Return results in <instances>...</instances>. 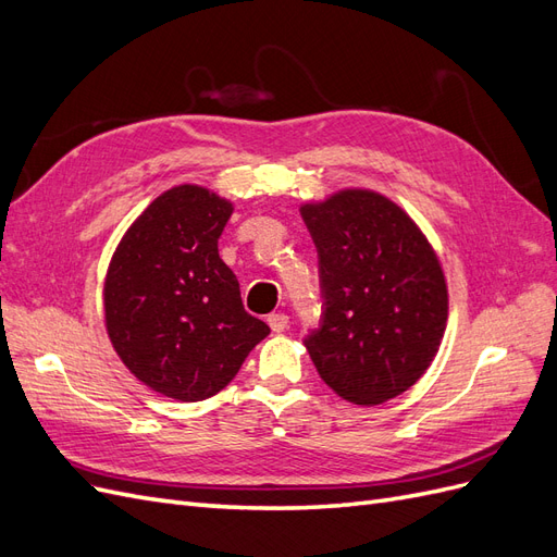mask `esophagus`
<instances>
[{
  "label": "esophagus",
  "instance_id": "34e87169",
  "mask_svg": "<svg viewBox=\"0 0 557 557\" xmlns=\"http://www.w3.org/2000/svg\"><path fill=\"white\" fill-rule=\"evenodd\" d=\"M267 323H269V327H272L274 332H283L285 327H288V315L285 313H272L267 318Z\"/></svg>",
  "mask_w": 557,
  "mask_h": 557
}]
</instances>
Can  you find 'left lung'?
<instances>
[{
    "mask_svg": "<svg viewBox=\"0 0 557 557\" xmlns=\"http://www.w3.org/2000/svg\"><path fill=\"white\" fill-rule=\"evenodd\" d=\"M299 211L318 250L323 313L305 346L320 379L356 404L409 391L446 330L436 252L395 201L372 190H342Z\"/></svg>",
    "mask_w": 557,
    "mask_h": 557,
    "instance_id": "8db88e82",
    "label": "left lung"
}]
</instances>
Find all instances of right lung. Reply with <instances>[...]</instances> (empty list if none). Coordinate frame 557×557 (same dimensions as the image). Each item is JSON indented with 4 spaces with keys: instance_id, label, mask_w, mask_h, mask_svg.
<instances>
[{
    "instance_id": "1",
    "label": "right lung",
    "mask_w": 557,
    "mask_h": 557,
    "mask_svg": "<svg viewBox=\"0 0 557 557\" xmlns=\"http://www.w3.org/2000/svg\"><path fill=\"white\" fill-rule=\"evenodd\" d=\"M232 205L199 185L162 193L117 244L104 283L107 332L129 372L178 401L207 399L269 334L218 256Z\"/></svg>"
}]
</instances>
